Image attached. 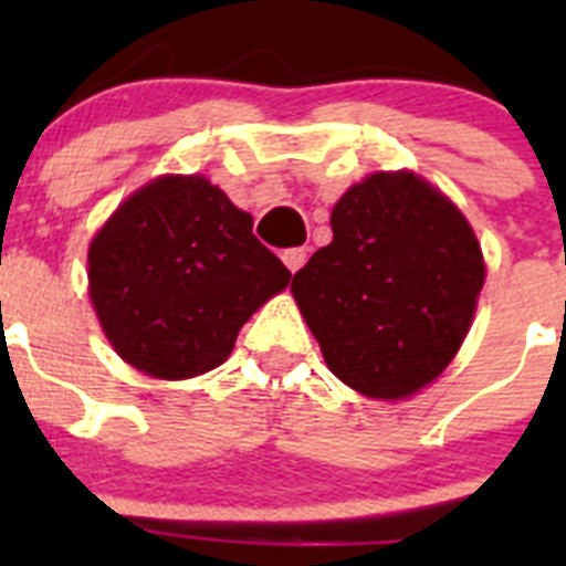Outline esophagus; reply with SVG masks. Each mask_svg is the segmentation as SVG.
I'll use <instances>...</instances> for the list:
<instances>
[{"label": "esophagus", "mask_w": 566, "mask_h": 566, "mask_svg": "<svg viewBox=\"0 0 566 566\" xmlns=\"http://www.w3.org/2000/svg\"><path fill=\"white\" fill-rule=\"evenodd\" d=\"M280 258H283V263H286V269L289 272H297V269H303V263H306V249L303 247H297V249H286V252L280 254Z\"/></svg>", "instance_id": "obj_1"}]
</instances>
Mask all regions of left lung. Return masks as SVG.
Listing matches in <instances>:
<instances>
[{
  "label": "left lung",
  "instance_id": "1",
  "mask_svg": "<svg viewBox=\"0 0 566 566\" xmlns=\"http://www.w3.org/2000/svg\"><path fill=\"white\" fill-rule=\"evenodd\" d=\"M332 243L292 294L334 377L374 399H405L457 357L484 286L464 214L413 172H374L332 212Z\"/></svg>",
  "mask_w": 566,
  "mask_h": 566
}]
</instances>
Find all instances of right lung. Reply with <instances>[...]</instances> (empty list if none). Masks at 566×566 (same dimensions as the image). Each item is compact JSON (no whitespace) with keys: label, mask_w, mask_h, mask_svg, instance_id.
<instances>
[{"label":"right lung","mask_w":566,"mask_h":566,"mask_svg":"<svg viewBox=\"0 0 566 566\" xmlns=\"http://www.w3.org/2000/svg\"><path fill=\"white\" fill-rule=\"evenodd\" d=\"M90 300L124 363L155 379L207 374L289 272L252 214L201 175H164L129 195L87 254Z\"/></svg>","instance_id":"add662e5"}]
</instances>
